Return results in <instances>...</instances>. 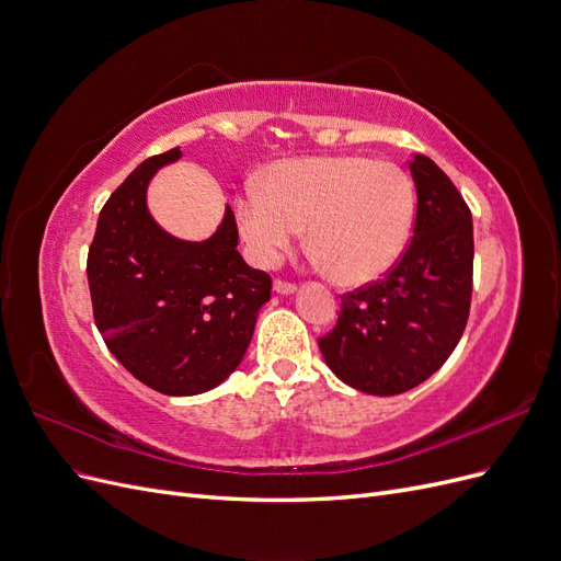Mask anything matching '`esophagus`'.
Masks as SVG:
<instances>
[{"instance_id":"esophagus-1","label":"esophagus","mask_w":561,"mask_h":561,"mask_svg":"<svg viewBox=\"0 0 561 561\" xmlns=\"http://www.w3.org/2000/svg\"><path fill=\"white\" fill-rule=\"evenodd\" d=\"M274 293H278V295H295L297 293V285L295 283H285V280H276L274 283Z\"/></svg>"}]
</instances>
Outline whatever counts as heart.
<instances>
[{
    "instance_id": "obj_1",
    "label": "heart",
    "mask_w": 561,
    "mask_h": 561,
    "mask_svg": "<svg viewBox=\"0 0 561 561\" xmlns=\"http://www.w3.org/2000/svg\"><path fill=\"white\" fill-rule=\"evenodd\" d=\"M414 219V184L400 165L367 157L278 161L260 194L236 198V225L250 257L274 266L307 225L309 245L332 276L363 285L400 257Z\"/></svg>"
}]
</instances>
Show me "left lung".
<instances>
[{
  "instance_id": "left-lung-1",
  "label": "left lung",
  "mask_w": 561,
  "mask_h": 561,
  "mask_svg": "<svg viewBox=\"0 0 561 561\" xmlns=\"http://www.w3.org/2000/svg\"><path fill=\"white\" fill-rule=\"evenodd\" d=\"M416 219L410 248L388 274L342 297L336 325L318 339L328 367L369 396H398L445 365L472 295V215L428 157L410 161Z\"/></svg>"
}]
</instances>
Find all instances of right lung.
<instances>
[{
  "label": "right lung",
  "instance_id": "obj_1",
  "mask_svg": "<svg viewBox=\"0 0 561 561\" xmlns=\"http://www.w3.org/2000/svg\"><path fill=\"white\" fill-rule=\"evenodd\" d=\"M180 147L142 161L100 210L89 250L95 325L130 375L163 396H198L241 365L271 278L245 264L233 210L206 241L163 231L147 186Z\"/></svg>",
  "mask_w": 561,
  "mask_h": 561
}]
</instances>
